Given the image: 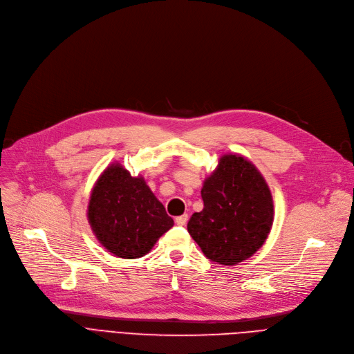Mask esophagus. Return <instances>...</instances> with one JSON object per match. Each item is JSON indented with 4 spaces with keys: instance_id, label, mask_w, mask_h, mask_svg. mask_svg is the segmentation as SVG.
Segmentation results:
<instances>
[{
    "instance_id": "esophagus-1",
    "label": "esophagus",
    "mask_w": 354,
    "mask_h": 354,
    "mask_svg": "<svg viewBox=\"0 0 354 354\" xmlns=\"http://www.w3.org/2000/svg\"><path fill=\"white\" fill-rule=\"evenodd\" d=\"M187 220H189V216H187V214L178 216V217H176V224H177V225H185Z\"/></svg>"
}]
</instances>
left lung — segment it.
<instances>
[{"label": "left lung", "mask_w": 354, "mask_h": 354, "mask_svg": "<svg viewBox=\"0 0 354 354\" xmlns=\"http://www.w3.org/2000/svg\"><path fill=\"white\" fill-rule=\"evenodd\" d=\"M204 209L187 224L207 259L234 266L252 257L273 225V197L256 165L237 154H224L204 180Z\"/></svg>", "instance_id": "left-lung-1"}]
</instances>
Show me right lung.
I'll list each match as a JSON object with an SVG mask.
<instances>
[{"label": "right lung", "instance_id": "1", "mask_svg": "<svg viewBox=\"0 0 354 354\" xmlns=\"http://www.w3.org/2000/svg\"><path fill=\"white\" fill-rule=\"evenodd\" d=\"M87 218L100 244L121 259L147 254L174 225L145 180L131 177L118 162L110 164L95 181Z\"/></svg>", "mask_w": 354, "mask_h": 354}]
</instances>
